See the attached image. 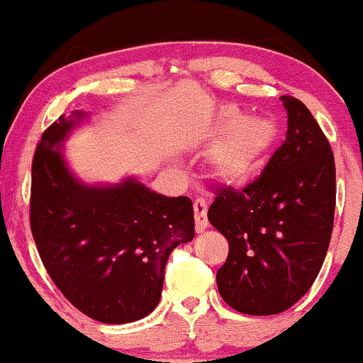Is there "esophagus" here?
<instances>
[{"mask_svg":"<svg viewBox=\"0 0 363 363\" xmlns=\"http://www.w3.org/2000/svg\"><path fill=\"white\" fill-rule=\"evenodd\" d=\"M194 220H196V232H203L208 228V206L205 199H196L194 201Z\"/></svg>","mask_w":363,"mask_h":363,"instance_id":"34e87169","label":"esophagus"}]
</instances>
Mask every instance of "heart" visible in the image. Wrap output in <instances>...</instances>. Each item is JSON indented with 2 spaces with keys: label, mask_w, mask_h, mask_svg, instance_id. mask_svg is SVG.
Wrapping results in <instances>:
<instances>
[{
  "label": "heart",
  "mask_w": 363,
  "mask_h": 363,
  "mask_svg": "<svg viewBox=\"0 0 363 363\" xmlns=\"http://www.w3.org/2000/svg\"><path fill=\"white\" fill-rule=\"evenodd\" d=\"M277 136L272 119L239 116L234 106L220 107L199 133L205 143L215 141L206 157L208 176L222 184H240L268 155Z\"/></svg>",
  "instance_id": "b5f03b06"
}]
</instances>
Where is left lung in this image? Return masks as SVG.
Instances as JSON below:
<instances>
[{
    "label": "left lung",
    "mask_w": 363,
    "mask_h": 363,
    "mask_svg": "<svg viewBox=\"0 0 363 363\" xmlns=\"http://www.w3.org/2000/svg\"><path fill=\"white\" fill-rule=\"evenodd\" d=\"M286 138L257 181L216 193L208 220L228 240L216 285L232 309L272 315L301 301L326 257L336 205L329 141L298 99L281 97Z\"/></svg>",
    "instance_id": "1"
}]
</instances>
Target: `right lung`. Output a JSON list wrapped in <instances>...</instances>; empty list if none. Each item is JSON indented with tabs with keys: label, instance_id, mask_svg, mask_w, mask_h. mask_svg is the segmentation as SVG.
I'll list each match as a JSON object with an SVG mask.
<instances>
[{
	"label": "right lung",
	"instance_id": "1",
	"mask_svg": "<svg viewBox=\"0 0 363 363\" xmlns=\"http://www.w3.org/2000/svg\"><path fill=\"white\" fill-rule=\"evenodd\" d=\"M89 112L73 111L45 129L32 162L30 227L49 277L89 318L126 324L160 302L165 264L194 239L193 203L169 198L135 176L89 184L62 145Z\"/></svg>",
	"mask_w": 363,
	"mask_h": 363
}]
</instances>
